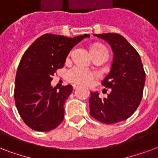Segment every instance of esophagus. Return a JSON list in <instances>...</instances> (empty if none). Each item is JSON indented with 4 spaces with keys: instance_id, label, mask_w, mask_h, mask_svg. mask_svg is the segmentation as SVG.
I'll return each mask as SVG.
<instances>
[{
    "instance_id": "34e87169",
    "label": "esophagus",
    "mask_w": 158,
    "mask_h": 158,
    "mask_svg": "<svg viewBox=\"0 0 158 158\" xmlns=\"http://www.w3.org/2000/svg\"><path fill=\"white\" fill-rule=\"evenodd\" d=\"M78 88H79V85H77V84H74V85H73V89H78Z\"/></svg>"
}]
</instances>
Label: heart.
Returning <instances> with one entry per match:
<instances>
[{
	"label": "heart",
	"instance_id": "heart-1",
	"mask_svg": "<svg viewBox=\"0 0 158 158\" xmlns=\"http://www.w3.org/2000/svg\"><path fill=\"white\" fill-rule=\"evenodd\" d=\"M91 49H104L106 48L102 46H94ZM67 79L71 83L82 85H89L93 83L97 75L89 69L82 66H74L67 72Z\"/></svg>",
	"mask_w": 158,
	"mask_h": 158
}]
</instances>
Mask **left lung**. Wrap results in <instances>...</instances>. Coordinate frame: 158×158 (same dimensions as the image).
I'll list each match as a JSON object with an SVG mask.
<instances>
[{"label":"left lung","instance_id":"8db88e82","mask_svg":"<svg viewBox=\"0 0 158 158\" xmlns=\"http://www.w3.org/2000/svg\"><path fill=\"white\" fill-rule=\"evenodd\" d=\"M94 36L107 42L112 49L111 68L102 83L111 91L104 99L98 92L90 93V115L104 124H114L128 119L139 106L145 72L139 53L123 36L110 33Z\"/></svg>","mask_w":158,"mask_h":158}]
</instances>
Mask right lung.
Returning a JSON list of instances; mask_svg holds the SVG:
<instances>
[{"label":"right lung","mask_w":158,"mask_h":158,"mask_svg":"<svg viewBox=\"0 0 158 158\" xmlns=\"http://www.w3.org/2000/svg\"><path fill=\"white\" fill-rule=\"evenodd\" d=\"M89 34L66 38L44 34L27 49L18 66L15 84V101L26 125L37 131L47 132L56 128L64 115V102L70 95L71 85L59 92L52 88V75L64 66L74 46Z\"/></svg>","instance_id":"right-lung-1"}]
</instances>
